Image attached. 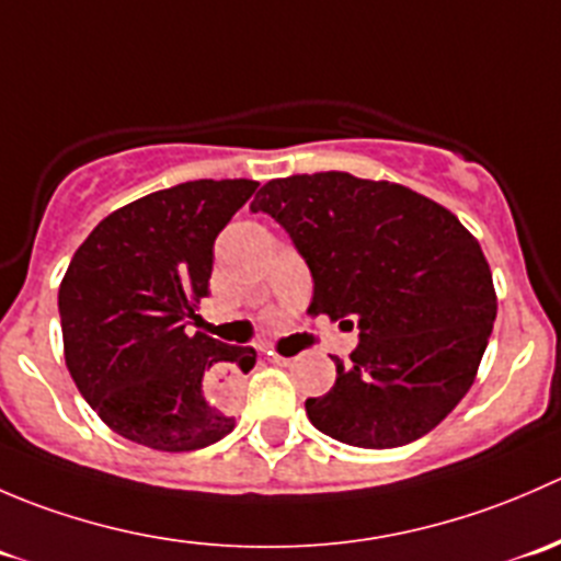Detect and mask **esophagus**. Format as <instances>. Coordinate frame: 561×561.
<instances>
[{"label": "esophagus", "instance_id": "1", "mask_svg": "<svg viewBox=\"0 0 561 561\" xmlns=\"http://www.w3.org/2000/svg\"><path fill=\"white\" fill-rule=\"evenodd\" d=\"M268 360L271 364H287V358H282V355H276V353H268Z\"/></svg>", "mask_w": 561, "mask_h": 561}]
</instances>
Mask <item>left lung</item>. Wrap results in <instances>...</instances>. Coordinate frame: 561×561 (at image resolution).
I'll return each mask as SVG.
<instances>
[{
  "mask_svg": "<svg viewBox=\"0 0 561 561\" xmlns=\"http://www.w3.org/2000/svg\"><path fill=\"white\" fill-rule=\"evenodd\" d=\"M312 271V314L358 325L336 382L307 399L314 428L353 448H399L467 396L496 320L478 239L439 203L342 171L287 175L252 201Z\"/></svg>",
  "mask_w": 561,
  "mask_h": 561,
  "instance_id": "8db88e82",
  "label": "left lung"
}]
</instances>
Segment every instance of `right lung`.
<instances>
[{
	"mask_svg": "<svg viewBox=\"0 0 561 561\" xmlns=\"http://www.w3.org/2000/svg\"><path fill=\"white\" fill-rule=\"evenodd\" d=\"M257 181L197 179L107 214L59 287L65 360L124 439L184 454L233 432L214 388L254 366L252 347L186 331L208 296L214 241Z\"/></svg>",
	"mask_w": 561,
	"mask_h": 561,
	"instance_id": "right-lung-1",
	"label": "right lung"
}]
</instances>
